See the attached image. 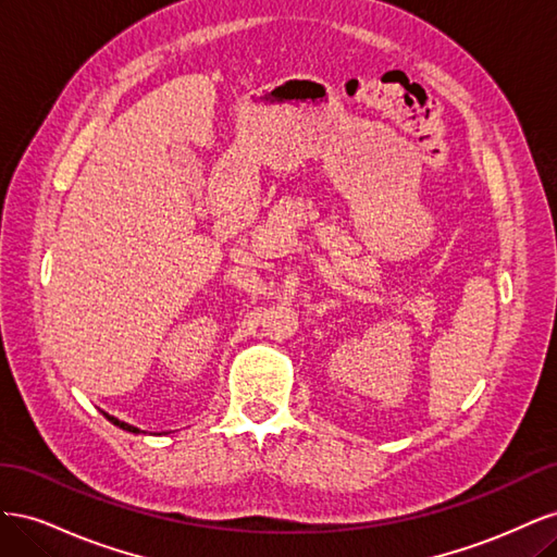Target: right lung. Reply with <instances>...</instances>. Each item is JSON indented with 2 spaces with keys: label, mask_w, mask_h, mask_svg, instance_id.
I'll list each match as a JSON object with an SVG mask.
<instances>
[{
  "label": "right lung",
  "mask_w": 557,
  "mask_h": 557,
  "mask_svg": "<svg viewBox=\"0 0 557 557\" xmlns=\"http://www.w3.org/2000/svg\"><path fill=\"white\" fill-rule=\"evenodd\" d=\"M104 416L111 420L113 425H117V428H123V430H127V432H139V430L134 428V425H127V423H123V420H117V418H113V416H109V413H104Z\"/></svg>",
  "instance_id": "add662e5"
}]
</instances>
